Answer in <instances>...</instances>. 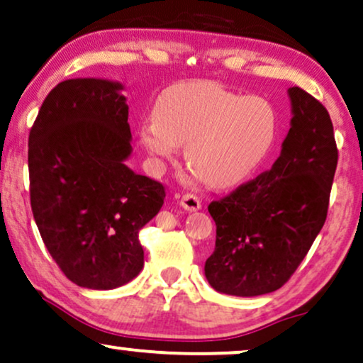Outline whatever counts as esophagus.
I'll use <instances>...</instances> for the list:
<instances>
[{
    "label": "esophagus",
    "instance_id": "obj_1",
    "mask_svg": "<svg viewBox=\"0 0 363 363\" xmlns=\"http://www.w3.org/2000/svg\"><path fill=\"white\" fill-rule=\"evenodd\" d=\"M179 204H181L186 211H189V212L199 211L201 206H202L199 197L194 196V194H184L181 197V202H179Z\"/></svg>",
    "mask_w": 363,
    "mask_h": 363
}]
</instances>
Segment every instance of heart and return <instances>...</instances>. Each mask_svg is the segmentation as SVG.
I'll return each mask as SVG.
<instances>
[{
  "label": "heart",
  "instance_id": "1",
  "mask_svg": "<svg viewBox=\"0 0 363 363\" xmlns=\"http://www.w3.org/2000/svg\"><path fill=\"white\" fill-rule=\"evenodd\" d=\"M274 106L212 81L164 89L151 118L139 123V139L156 161H172L184 146L191 169L216 189L238 186L257 171L277 139Z\"/></svg>",
  "mask_w": 363,
  "mask_h": 363
}]
</instances>
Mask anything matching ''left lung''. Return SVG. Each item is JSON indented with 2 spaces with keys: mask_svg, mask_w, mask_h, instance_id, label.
Segmentation results:
<instances>
[{
  "mask_svg": "<svg viewBox=\"0 0 363 363\" xmlns=\"http://www.w3.org/2000/svg\"><path fill=\"white\" fill-rule=\"evenodd\" d=\"M291 129L270 171L209 204L216 249L206 277L217 292L255 297L291 279L327 219L337 169L327 109L301 88H289Z\"/></svg>",
  "mask_w": 363,
  "mask_h": 363,
  "instance_id": "8db88e82",
  "label": "left lung"
}]
</instances>
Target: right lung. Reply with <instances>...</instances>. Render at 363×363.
Here are the masks:
<instances>
[{
    "label": "right lung",
    "instance_id": "add662e5",
    "mask_svg": "<svg viewBox=\"0 0 363 363\" xmlns=\"http://www.w3.org/2000/svg\"><path fill=\"white\" fill-rule=\"evenodd\" d=\"M118 81L76 77L46 96L28 141L31 209L48 252L76 286L111 291L144 265L139 230L164 186L136 174Z\"/></svg>",
    "mask_w": 363,
    "mask_h": 363
}]
</instances>
